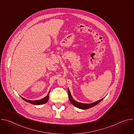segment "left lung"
Wrapping results in <instances>:
<instances>
[{"mask_svg": "<svg viewBox=\"0 0 134 134\" xmlns=\"http://www.w3.org/2000/svg\"><path fill=\"white\" fill-rule=\"evenodd\" d=\"M68 97H69V101L70 102V103L73 105H74L75 107H77L79 109H83V110H85V109H89V108H92L93 107H94L95 105H96L97 104H98V103H99L102 100H103V99H102L100 100H98L96 102H94L93 103H90V104H86V103H80V102H79L77 101H75L72 97L71 95L70 94V91L69 90V88H68Z\"/></svg>", "mask_w": 134, "mask_h": 134, "instance_id": "left-lung-1", "label": "left lung"}]
</instances>
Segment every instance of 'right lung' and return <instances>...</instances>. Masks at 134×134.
<instances>
[{
    "instance_id": "obj_1",
    "label": "right lung",
    "mask_w": 134,
    "mask_h": 134,
    "mask_svg": "<svg viewBox=\"0 0 134 134\" xmlns=\"http://www.w3.org/2000/svg\"><path fill=\"white\" fill-rule=\"evenodd\" d=\"M50 92V91L49 92V93ZM22 98L26 102H29L30 103H31V104H34V105H41V104H43L44 103H46L48 100H49V93L48 94V95H47V96L46 97H44V98L42 99H40V100H34V101H32V100H26L23 98L22 97Z\"/></svg>"
}]
</instances>
